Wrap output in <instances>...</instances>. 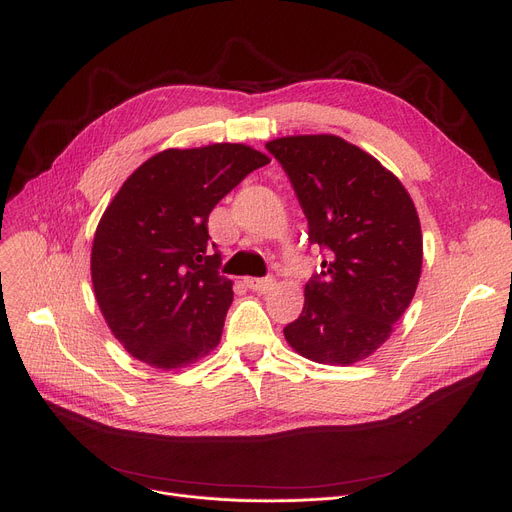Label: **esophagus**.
Returning a JSON list of instances; mask_svg holds the SVG:
<instances>
[{
  "mask_svg": "<svg viewBox=\"0 0 512 512\" xmlns=\"http://www.w3.org/2000/svg\"><path fill=\"white\" fill-rule=\"evenodd\" d=\"M245 284L255 292H267L276 286L274 278H247Z\"/></svg>",
  "mask_w": 512,
  "mask_h": 512,
  "instance_id": "esophagus-1",
  "label": "esophagus"
}]
</instances>
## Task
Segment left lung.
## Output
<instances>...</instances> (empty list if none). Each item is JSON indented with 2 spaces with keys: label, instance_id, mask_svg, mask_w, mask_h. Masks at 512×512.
<instances>
[{
  "label": "left lung",
  "instance_id": "obj_1",
  "mask_svg": "<svg viewBox=\"0 0 512 512\" xmlns=\"http://www.w3.org/2000/svg\"><path fill=\"white\" fill-rule=\"evenodd\" d=\"M265 147L290 178L311 245L328 251L284 338L315 363L367 359L411 305L421 276V226L407 188L334 134L282 137Z\"/></svg>",
  "mask_w": 512,
  "mask_h": 512
}]
</instances>
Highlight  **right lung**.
<instances>
[{"label":"right lung","instance_id":"right-lung-1","mask_svg":"<svg viewBox=\"0 0 512 512\" xmlns=\"http://www.w3.org/2000/svg\"><path fill=\"white\" fill-rule=\"evenodd\" d=\"M270 157L240 143L166 149L149 157L103 211L91 251L97 305L126 351L178 369L218 346L232 280L209 249L207 220ZM215 247V245H213Z\"/></svg>","mask_w":512,"mask_h":512}]
</instances>
